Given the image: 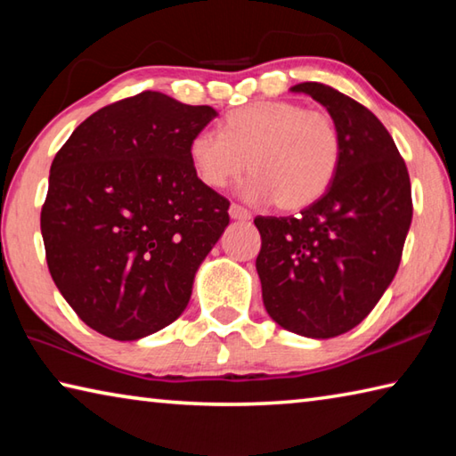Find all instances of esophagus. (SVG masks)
<instances>
[{
    "mask_svg": "<svg viewBox=\"0 0 456 456\" xmlns=\"http://www.w3.org/2000/svg\"><path fill=\"white\" fill-rule=\"evenodd\" d=\"M229 215H231V219H235V221H247V219H251V213L245 209V207H241V205H231L229 207Z\"/></svg>",
    "mask_w": 456,
    "mask_h": 456,
    "instance_id": "esophagus-1",
    "label": "esophagus"
}]
</instances>
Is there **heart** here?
Listing matches in <instances>:
<instances>
[{
  "mask_svg": "<svg viewBox=\"0 0 456 456\" xmlns=\"http://www.w3.org/2000/svg\"><path fill=\"white\" fill-rule=\"evenodd\" d=\"M189 159L207 187L223 189L245 168L243 195L283 211L314 205L330 189L342 160V138L328 112L296 102H253L229 112L223 130L191 138Z\"/></svg>",
  "mask_w": 456,
  "mask_h": 456,
  "instance_id": "1",
  "label": "heart"
}]
</instances>
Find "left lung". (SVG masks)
<instances>
[{
    "label": "left lung",
    "instance_id": "1",
    "mask_svg": "<svg viewBox=\"0 0 456 456\" xmlns=\"http://www.w3.org/2000/svg\"><path fill=\"white\" fill-rule=\"evenodd\" d=\"M334 118L342 160L330 189L291 217H256V261L269 318L293 334H346L392 283L412 221L411 179L366 106L320 82L296 84Z\"/></svg>",
    "mask_w": 456,
    "mask_h": 456
}]
</instances>
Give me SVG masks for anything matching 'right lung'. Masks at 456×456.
<instances>
[{"mask_svg": "<svg viewBox=\"0 0 456 456\" xmlns=\"http://www.w3.org/2000/svg\"><path fill=\"white\" fill-rule=\"evenodd\" d=\"M217 117L160 92L108 104L50 168L42 237L52 280L78 318L133 342L184 312L195 273L229 225V200L199 179L191 138Z\"/></svg>", "mask_w": 456, "mask_h": 456, "instance_id": "right-lung-1", "label": "right lung"}]
</instances>
